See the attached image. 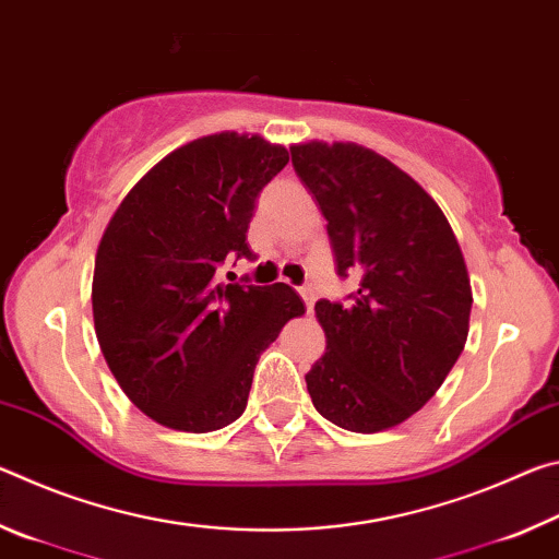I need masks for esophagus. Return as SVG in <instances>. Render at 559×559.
I'll list each match as a JSON object with an SVG mask.
<instances>
[{
	"label": "esophagus",
	"instance_id": "esophagus-1",
	"mask_svg": "<svg viewBox=\"0 0 559 559\" xmlns=\"http://www.w3.org/2000/svg\"><path fill=\"white\" fill-rule=\"evenodd\" d=\"M298 290H300V298L306 300V308H308V310L313 308V302H316V290H313V286H300Z\"/></svg>",
	"mask_w": 559,
	"mask_h": 559
}]
</instances>
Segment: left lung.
Listing matches in <instances>:
<instances>
[{"label": "left lung", "instance_id": "1", "mask_svg": "<svg viewBox=\"0 0 559 559\" xmlns=\"http://www.w3.org/2000/svg\"><path fill=\"white\" fill-rule=\"evenodd\" d=\"M290 159L328 219L337 276L359 278L347 302H316L328 347L306 374L310 400L347 431L392 429L437 394L466 345L461 246L439 204L372 150L308 143Z\"/></svg>", "mask_w": 559, "mask_h": 559}]
</instances>
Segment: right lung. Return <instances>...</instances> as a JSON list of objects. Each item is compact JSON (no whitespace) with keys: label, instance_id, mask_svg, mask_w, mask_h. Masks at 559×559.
<instances>
[{"label":"right lung","instance_id":"right-lung-1","mask_svg":"<svg viewBox=\"0 0 559 559\" xmlns=\"http://www.w3.org/2000/svg\"><path fill=\"white\" fill-rule=\"evenodd\" d=\"M288 150L259 135L200 138L130 189L96 253L93 323L122 392L163 427L206 433L239 419L263 349L306 313L286 283H224L261 189Z\"/></svg>","mask_w":559,"mask_h":559}]
</instances>
